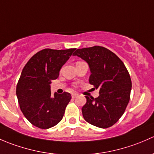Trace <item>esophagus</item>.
Wrapping results in <instances>:
<instances>
[{
    "instance_id": "obj_1",
    "label": "esophagus",
    "mask_w": 154,
    "mask_h": 154,
    "mask_svg": "<svg viewBox=\"0 0 154 154\" xmlns=\"http://www.w3.org/2000/svg\"><path fill=\"white\" fill-rule=\"evenodd\" d=\"M77 95H78V94H77V93H72V94H71V97H72V98H75Z\"/></svg>"
}]
</instances>
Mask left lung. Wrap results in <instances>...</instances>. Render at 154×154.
I'll return each instance as SVG.
<instances>
[{"label": "left lung", "mask_w": 154, "mask_h": 154, "mask_svg": "<svg viewBox=\"0 0 154 154\" xmlns=\"http://www.w3.org/2000/svg\"><path fill=\"white\" fill-rule=\"evenodd\" d=\"M74 56L87 62L91 73L89 83L99 88L96 98L86 96L83 118L97 127H112L124 114L130 100L132 82L127 68L117 55L101 46L77 49Z\"/></svg>", "instance_id": "left-lung-1"}]
</instances>
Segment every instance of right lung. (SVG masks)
Returning <instances> with one entry per match:
<instances>
[{"instance_id": "right-lung-1", "label": "right lung", "mask_w": 154, "mask_h": 154, "mask_svg": "<svg viewBox=\"0 0 154 154\" xmlns=\"http://www.w3.org/2000/svg\"><path fill=\"white\" fill-rule=\"evenodd\" d=\"M75 50L43 49L34 54L23 68L16 95L21 112L35 127L51 128L63 119L71 95L64 91L51 96L50 84L59 77L62 66Z\"/></svg>"}]
</instances>
